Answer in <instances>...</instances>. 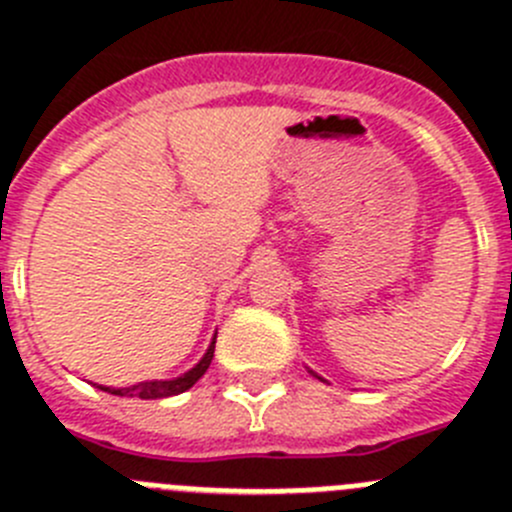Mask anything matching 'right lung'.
<instances>
[{"label":"right lung","instance_id":"add662e5","mask_svg":"<svg viewBox=\"0 0 512 512\" xmlns=\"http://www.w3.org/2000/svg\"><path fill=\"white\" fill-rule=\"evenodd\" d=\"M215 353V340L210 342L208 353L203 355L198 365L192 370H187L185 375L175 378V381H152V383H139V386H131V388H106V386H98L101 391L106 393H114V396H137V398H167V396H177V393L187 391L192 388L195 383L203 378L205 370L210 368V360H213Z\"/></svg>","mask_w":512,"mask_h":512}]
</instances>
